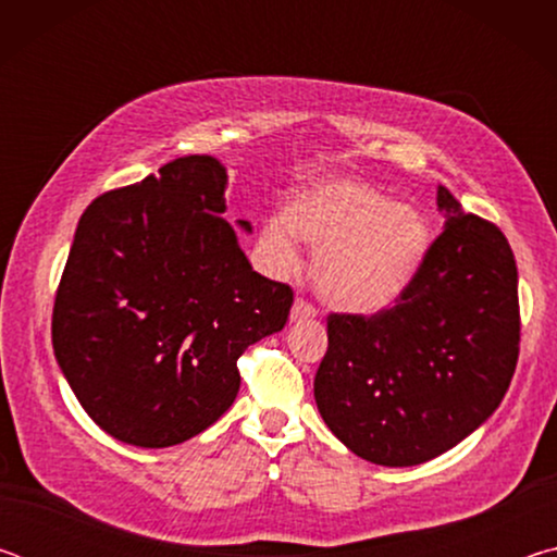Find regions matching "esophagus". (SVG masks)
Returning a JSON list of instances; mask_svg holds the SVG:
<instances>
[{"label":"esophagus","mask_w":557,"mask_h":557,"mask_svg":"<svg viewBox=\"0 0 557 557\" xmlns=\"http://www.w3.org/2000/svg\"><path fill=\"white\" fill-rule=\"evenodd\" d=\"M317 309L312 305H307L305 299H297L289 309V322H305V319H314Z\"/></svg>","instance_id":"obj_1"}]
</instances>
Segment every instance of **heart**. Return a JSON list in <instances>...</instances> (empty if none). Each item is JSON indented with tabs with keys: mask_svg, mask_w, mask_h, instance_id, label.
Here are the masks:
<instances>
[{
	"mask_svg": "<svg viewBox=\"0 0 557 557\" xmlns=\"http://www.w3.org/2000/svg\"><path fill=\"white\" fill-rule=\"evenodd\" d=\"M297 238L314 256V287L346 314H379L395 305L425 265L432 231L418 206L354 178L319 182L262 228V252L277 275L299 268Z\"/></svg>",
	"mask_w": 557,
	"mask_h": 557,
	"instance_id": "1",
	"label": "heart"
}]
</instances>
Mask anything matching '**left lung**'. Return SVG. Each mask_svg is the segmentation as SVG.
I'll return each instance as SVG.
<instances>
[{
	"label": "left lung",
	"instance_id": "left-lung-1",
	"mask_svg": "<svg viewBox=\"0 0 557 557\" xmlns=\"http://www.w3.org/2000/svg\"><path fill=\"white\" fill-rule=\"evenodd\" d=\"M445 228L408 292L375 317L332 314L314 400L366 461L414 467L479 430L518 361V272L504 233L437 186Z\"/></svg>",
	"mask_w": 557,
	"mask_h": 557
}]
</instances>
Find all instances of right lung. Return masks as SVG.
I'll use <instances>...</instances> for the list:
<instances>
[{
	"mask_svg": "<svg viewBox=\"0 0 557 557\" xmlns=\"http://www.w3.org/2000/svg\"><path fill=\"white\" fill-rule=\"evenodd\" d=\"M228 174L182 157L81 215L53 307V354L83 410L132 447L199 435L240 388L238 356L282 332L292 289L252 270ZM250 233V223L238 221Z\"/></svg>",
	"mask_w": 557,
	"mask_h": 557,
	"instance_id": "obj_1",
	"label": "right lung"
}]
</instances>
